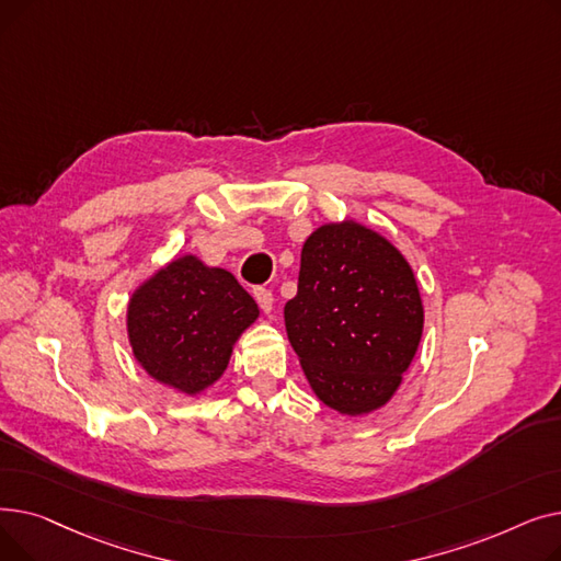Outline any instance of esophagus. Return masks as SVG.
Wrapping results in <instances>:
<instances>
[{
	"mask_svg": "<svg viewBox=\"0 0 561 561\" xmlns=\"http://www.w3.org/2000/svg\"><path fill=\"white\" fill-rule=\"evenodd\" d=\"M254 300H256V305H259V309L263 311V313H271L273 311V290L271 288H263V286H256L254 290Z\"/></svg>",
	"mask_w": 561,
	"mask_h": 561,
	"instance_id": "34e87169",
	"label": "esophagus"
}]
</instances>
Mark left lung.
I'll return each mask as SVG.
<instances>
[{
	"label": "left lung",
	"instance_id": "1",
	"mask_svg": "<svg viewBox=\"0 0 561 561\" xmlns=\"http://www.w3.org/2000/svg\"><path fill=\"white\" fill-rule=\"evenodd\" d=\"M288 341L316 396L341 414L387 404L423 334L421 293L404 256L357 222L322 225L284 307Z\"/></svg>",
	"mask_w": 561,
	"mask_h": 561
}]
</instances>
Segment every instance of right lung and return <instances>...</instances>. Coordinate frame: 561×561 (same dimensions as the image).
<instances>
[{"label":"right lung","instance_id":"right-lung-1","mask_svg":"<svg viewBox=\"0 0 561 561\" xmlns=\"http://www.w3.org/2000/svg\"><path fill=\"white\" fill-rule=\"evenodd\" d=\"M256 316V302L231 273L188 254L134 293L127 330L138 364L193 396L225 373L236 339Z\"/></svg>","mask_w":561,"mask_h":561}]
</instances>
